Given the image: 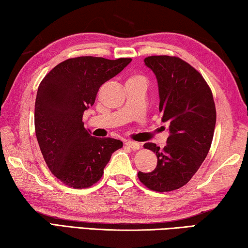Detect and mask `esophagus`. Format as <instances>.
Instances as JSON below:
<instances>
[{"instance_id":"esophagus-1","label":"esophagus","mask_w":248,"mask_h":248,"mask_svg":"<svg viewBox=\"0 0 248 248\" xmlns=\"http://www.w3.org/2000/svg\"><path fill=\"white\" fill-rule=\"evenodd\" d=\"M125 144H126V146L131 147V148L134 149V150H138L140 148V142H136V141H133V140H126V141H125Z\"/></svg>"}]
</instances>
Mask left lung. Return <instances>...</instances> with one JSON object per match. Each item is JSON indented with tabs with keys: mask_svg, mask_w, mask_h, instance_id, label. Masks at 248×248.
Returning <instances> with one entry per match:
<instances>
[{
	"mask_svg": "<svg viewBox=\"0 0 248 248\" xmlns=\"http://www.w3.org/2000/svg\"><path fill=\"white\" fill-rule=\"evenodd\" d=\"M158 81L159 110L169 123L167 146L144 147L158 158L154 171L138 172L140 182L155 192H170L184 186L206 159L216 126V107L206 80L193 66L175 56L145 59Z\"/></svg>",
	"mask_w": 248,
	"mask_h": 248,
	"instance_id": "left-lung-1",
	"label": "left lung"
}]
</instances>
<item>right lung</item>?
<instances>
[{"label": "right lung", "mask_w": 248, "mask_h": 248, "mask_svg": "<svg viewBox=\"0 0 248 248\" xmlns=\"http://www.w3.org/2000/svg\"><path fill=\"white\" fill-rule=\"evenodd\" d=\"M131 62L94 56L68 59L39 85L34 104L38 144L52 174L69 187L97 183L112 154L123 147L119 140L91 136L82 115L93 106L100 87Z\"/></svg>", "instance_id": "obj_1"}]
</instances>
